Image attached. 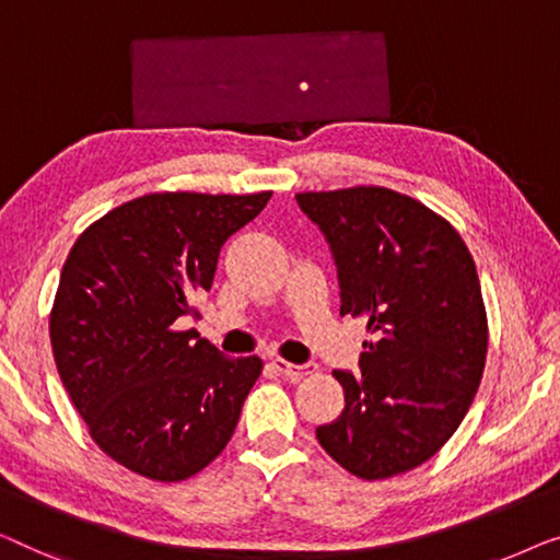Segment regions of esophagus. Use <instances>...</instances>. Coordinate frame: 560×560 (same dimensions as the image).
I'll list each match as a JSON object with an SVG mask.
<instances>
[{
	"mask_svg": "<svg viewBox=\"0 0 560 560\" xmlns=\"http://www.w3.org/2000/svg\"><path fill=\"white\" fill-rule=\"evenodd\" d=\"M271 365L277 368L283 377H289V381H302V377L312 375L314 370H317V365H314V362H304V365H294V362L281 360V358L271 360Z\"/></svg>",
	"mask_w": 560,
	"mask_h": 560,
	"instance_id": "obj_1",
	"label": "esophagus"
}]
</instances>
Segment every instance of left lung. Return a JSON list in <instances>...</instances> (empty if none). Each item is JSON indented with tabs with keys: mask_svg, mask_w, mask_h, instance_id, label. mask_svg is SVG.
<instances>
[{
	"mask_svg": "<svg viewBox=\"0 0 560 560\" xmlns=\"http://www.w3.org/2000/svg\"><path fill=\"white\" fill-rule=\"evenodd\" d=\"M340 279V314L368 325L360 375L335 370L345 408L317 439L360 479L404 475L446 444L479 388L487 312L454 225L388 187L299 192Z\"/></svg>",
	"mask_w": 560,
	"mask_h": 560,
	"instance_id": "obj_1",
	"label": "left lung"
}]
</instances>
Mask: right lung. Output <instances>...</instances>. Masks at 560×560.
Here are the masks:
<instances>
[{
	"label": "right lung",
	"instance_id": "right-lung-1",
	"mask_svg": "<svg viewBox=\"0 0 560 560\" xmlns=\"http://www.w3.org/2000/svg\"><path fill=\"white\" fill-rule=\"evenodd\" d=\"M271 192H152L85 228L50 312L60 381L91 439L156 482L198 475L231 441L261 358H225L177 319L198 314L218 256Z\"/></svg>",
	"mask_w": 560,
	"mask_h": 560
}]
</instances>
